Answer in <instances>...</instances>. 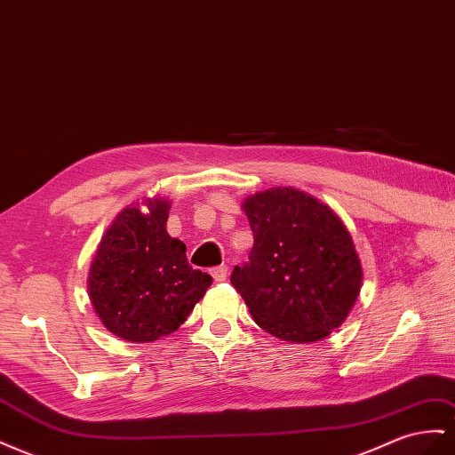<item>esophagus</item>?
<instances>
[{
    "label": "esophagus",
    "instance_id": "34e87169",
    "mask_svg": "<svg viewBox=\"0 0 455 455\" xmlns=\"http://www.w3.org/2000/svg\"><path fill=\"white\" fill-rule=\"evenodd\" d=\"M212 277H214V281H226V277H228V266H216V267H212Z\"/></svg>",
    "mask_w": 455,
    "mask_h": 455
}]
</instances>
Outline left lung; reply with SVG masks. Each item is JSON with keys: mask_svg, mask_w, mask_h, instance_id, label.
Masks as SVG:
<instances>
[{"mask_svg": "<svg viewBox=\"0 0 455 455\" xmlns=\"http://www.w3.org/2000/svg\"><path fill=\"white\" fill-rule=\"evenodd\" d=\"M254 233L235 287L254 322L281 340L306 345L329 337L348 317L362 289V262L333 208L294 188H272L243 201Z\"/></svg>", "mask_w": 455, "mask_h": 455, "instance_id": "obj_1", "label": "left lung"}]
</instances>
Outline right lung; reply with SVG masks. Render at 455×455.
<instances>
[{
  "label": "right lung",
  "instance_id": "add662e5",
  "mask_svg": "<svg viewBox=\"0 0 455 455\" xmlns=\"http://www.w3.org/2000/svg\"><path fill=\"white\" fill-rule=\"evenodd\" d=\"M168 212L164 197L122 208L90 266L93 312L128 342L174 333L212 285L211 275L188 264L186 244L168 235Z\"/></svg>",
  "mask_w": 455,
  "mask_h": 455
}]
</instances>
